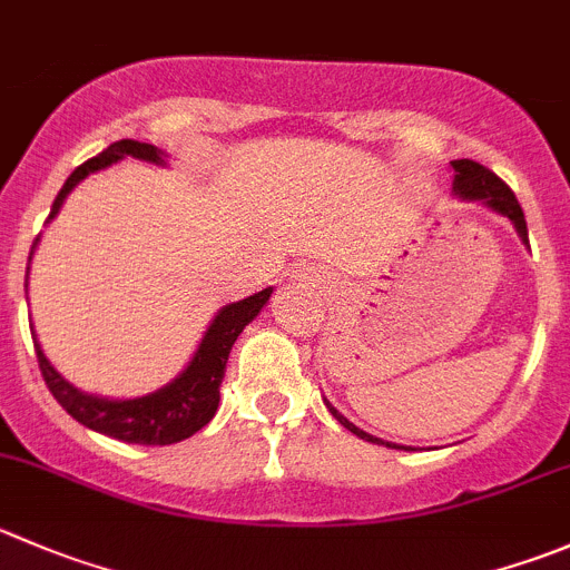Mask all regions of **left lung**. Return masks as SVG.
Returning <instances> with one entry per match:
<instances>
[{
	"label": "left lung",
	"mask_w": 570,
	"mask_h": 570,
	"mask_svg": "<svg viewBox=\"0 0 570 570\" xmlns=\"http://www.w3.org/2000/svg\"><path fill=\"white\" fill-rule=\"evenodd\" d=\"M451 167H454V184H451V191H454L460 200L482 203V206H488L490 212H495V214H501V217L510 219L512 228L518 230V236H521L523 245H529V230H527V219H523V208H521V203H518V197L512 195L510 186H507L504 180L499 178V175L490 173L488 167L471 161V158H460V161H451ZM323 401H325V406H328V412L334 414V417L340 420L342 425H345L347 432L356 434L358 440H367V443H375V445H386V449L409 451L406 445L386 443V440L373 438V434L362 432V429H358V425H353L351 420L345 417V414L336 412V406H331L328 397H323Z\"/></svg>",
	"instance_id": "left-lung-1"
}]
</instances>
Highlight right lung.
Segmentation results:
<instances>
[{"label": "right lung", "mask_w": 570, "mask_h": 570, "mask_svg": "<svg viewBox=\"0 0 570 570\" xmlns=\"http://www.w3.org/2000/svg\"><path fill=\"white\" fill-rule=\"evenodd\" d=\"M127 156L138 158V161H150L156 164V167H167V153L158 150L156 145L132 141V138L114 141L108 150H102L97 158H91V161L80 164V167L66 178L63 189L55 197L47 223L58 217L60 206H63L69 191L75 189L80 180H86L91 173H99V169L110 167V164L121 161V158ZM38 242H41V236H36V242H32L30 262ZM27 275H30V267H27ZM269 295H273V286L245 297V301L228 303V306L219 308V312L214 314L212 325L206 328V334H203L191 362L186 364L169 384H164L161 390L147 392V395L138 397H102L77 390V386L69 384V381L52 367V362L43 356V347L41 342H38L36 328H32V342H36V356L38 364H41L43 381H47L55 401H58L77 423H82L86 429H91V432L108 434V438L121 440V443L136 445L180 443V440L200 432L203 425L217 414L219 384H223L225 379V364H228L230 347H234L236 336L245 331V325L253 323V320L258 317V312L267 306Z\"/></svg>", "instance_id": "right-lung-1"}]
</instances>
